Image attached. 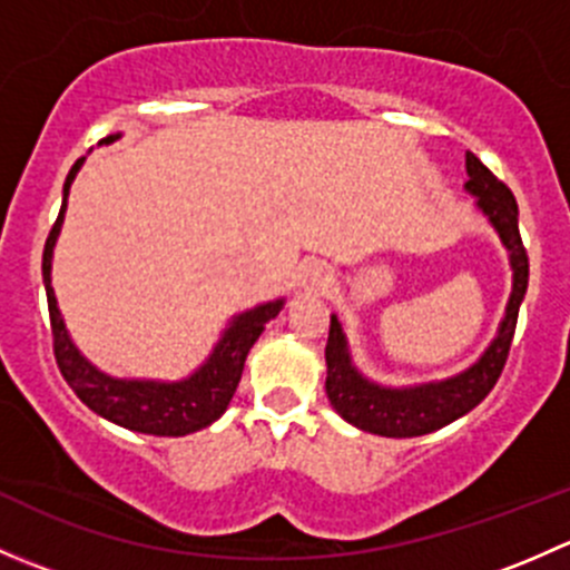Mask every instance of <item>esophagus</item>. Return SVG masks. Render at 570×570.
<instances>
[{
    "mask_svg": "<svg viewBox=\"0 0 570 570\" xmlns=\"http://www.w3.org/2000/svg\"><path fill=\"white\" fill-rule=\"evenodd\" d=\"M320 278H322V269H314V273H312V281H314V284H320Z\"/></svg>",
    "mask_w": 570,
    "mask_h": 570,
    "instance_id": "esophagus-1",
    "label": "esophagus"
}]
</instances>
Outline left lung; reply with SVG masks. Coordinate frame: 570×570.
<instances>
[{
	"instance_id": "1",
	"label": "left lung",
	"mask_w": 570,
	"mask_h": 570,
	"mask_svg": "<svg viewBox=\"0 0 570 570\" xmlns=\"http://www.w3.org/2000/svg\"><path fill=\"white\" fill-rule=\"evenodd\" d=\"M465 174H469L465 189L476 195V206L493 223L504 248L510 250V264H513V295H510L502 327H499L497 338L485 350V355L461 375L416 389H383L366 381L355 370L347 353L342 322L331 317L325 344L327 400L344 422L355 424L366 433L386 435V439H413V435L441 430L444 424L455 422L471 407L480 405L497 386L499 375L508 364L519 308L527 295V281H530V256H527L519 232V204H515V195L510 193L508 184L499 181L471 151H465Z\"/></svg>"
}]
</instances>
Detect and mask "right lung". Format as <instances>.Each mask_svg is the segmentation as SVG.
<instances>
[{"label":"right lung","mask_w":570,"mask_h":570,"mask_svg":"<svg viewBox=\"0 0 570 570\" xmlns=\"http://www.w3.org/2000/svg\"><path fill=\"white\" fill-rule=\"evenodd\" d=\"M118 140V135L105 137V142ZM85 157L77 159L71 174L62 187V206L57 215L55 226H51L49 237H46L43 248V284H46V301H49V322H51V347H55L57 366H60L62 377L73 394L96 411L99 416L109 422L120 424L126 430L146 435H187L195 430L209 428L215 419L223 416V411L232 402L234 392L243 377L245 358H248L253 342L262 336L264 325L281 312L284 301L264 303V306L250 308V312L234 317L232 325L226 327L217 347L212 350L209 361L200 366L195 375H189L181 383H154V381H115L105 375L96 366L79 355L68 338L66 325H62L60 308H57L55 289H51V250H55L57 234L62 226V212H66L68 187H71L73 176L82 168Z\"/></svg>","instance_id":"obj_1"}]
</instances>
